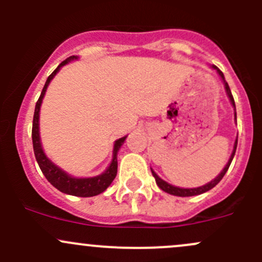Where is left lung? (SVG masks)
Returning <instances> with one entry per match:
<instances>
[{"label":"left lung","instance_id":"left-lung-1","mask_svg":"<svg viewBox=\"0 0 262 262\" xmlns=\"http://www.w3.org/2000/svg\"><path fill=\"white\" fill-rule=\"evenodd\" d=\"M212 68H214V70L216 71V73H218V75L221 76L222 81H223V83H224V89H226L227 95H228V97H229V101H231V104L233 105L234 110H236V105H234L233 96H232V92H231V89H229L228 83H227L226 80H224V75H223V73H222V71H221V70H218V68L215 67V66H212ZM236 118H237V116H236V113H234V119H236ZM236 148H237V139H236V142H234V147H233V150H232L231 157H229L228 162H227L226 167H224L223 170H222V172L219 173V175L216 176V178L214 179V180H212L210 182H208V184L203 185V186L194 187V189H184V187L173 186V185H171V184H168V182L163 181L162 179H161L160 176H158L157 173H156L155 171L152 170V168H150V171H152L153 178L156 179V184H157V185H158V187H160L161 190H163V191H165V192H168V194H171V195H176V196H194V195H200V194H203V192L209 191L210 189H213V187L215 186V185L218 184V182L221 181L222 179H223V176L226 175V172H227V171H228L229 165H231L232 160H233L234 153H236Z\"/></svg>","mask_w":262,"mask_h":262}]
</instances>
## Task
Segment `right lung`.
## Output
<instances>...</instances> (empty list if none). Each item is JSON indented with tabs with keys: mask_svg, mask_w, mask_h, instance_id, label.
Returning <instances> with one entry per match:
<instances>
[{
	"mask_svg": "<svg viewBox=\"0 0 262 262\" xmlns=\"http://www.w3.org/2000/svg\"><path fill=\"white\" fill-rule=\"evenodd\" d=\"M77 58H78L77 55H72V57L63 60V62L60 63L54 71H53V73L49 76L48 80H47L46 84H44L43 87V91H41L40 94V97H39V100L36 101V105H35L31 137H33L34 155H35L36 162H38L39 167H40L41 172L44 173L47 180H48L50 184L55 187V189L64 192V194L75 195V196L89 198V196H95V195L101 194L102 191H105V190L110 186V184H112L113 180L115 179L116 172H118V150L119 148L123 146L126 137H123V138H119L118 141H115L114 149H113L112 163H110V166L106 168L105 172H102L101 175L99 176H95V178L78 179V178H73V176L68 175L67 172H64L62 168L55 166L54 163L47 157L46 153H44L43 150V147H41L40 134H39V113H40L41 101H43V97L44 95H46V91L47 89H48L50 81L53 80V77L57 75L58 71H59L63 66L67 64V63L71 62V60L77 59Z\"/></svg>",
	"mask_w": 262,
	"mask_h": 262,
	"instance_id": "1",
	"label": "right lung"
}]
</instances>
